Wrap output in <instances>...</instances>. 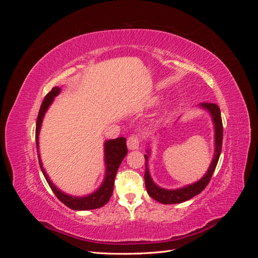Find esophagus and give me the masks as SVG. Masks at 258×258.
<instances>
[{
	"mask_svg": "<svg viewBox=\"0 0 258 258\" xmlns=\"http://www.w3.org/2000/svg\"><path fill=\"white\" fill-rule=\"evenodd\" d=\"M140 142H141V140H140L139 135H131L127 140L128 148L129 150H137V148H139Z\"/></svg>",
	"mask_w": 258,
	"mask_h": 258,
	"instance_id": "34e87169",
	"label": "esophagus"
}]
</instances>
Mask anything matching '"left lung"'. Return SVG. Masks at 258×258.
Listing matches in <instances>:
<instances>
[{"instance_id": "left-lung-1", "label": "left lung", "mask_w": 258, "mask_h": 258, "mask_svg": "<svg viewBox=\"0 0 258 258\" xmlns=\"http://www.w3.org/2000/svg\"><path fill=\"white\" fill-rule=\"evenodd\" d=\"M202 107L207 108V110L211 113L213 117V121H214V126H215V155H214V159L211 163V166L208 170L207 174L202 177L200 181L197 183L191 184L189 186H186L184 188H179L175 190H168V189H163L158 187L157 185H155L152 181V178L150 176V173H148V169H147V159L148 156L145 155V174H144V179H145V187L147 194L150 196L155 199L156 201L160 202V204L163 205H174V204H181V202H184L186 200H189L190 198L197 196L198 194H200L202 190H204L209 182L211 181V177H212V174L214 172V170L216 168V165L218 162V158H220V155L222 152V144H223V122H222V116H221V110L218 105L215 103H202Z\"/></svg>"}]
</instances>
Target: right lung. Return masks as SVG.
Here are the masks:
<instances>
[{
  "label": "right lung",
  "mask_w": 258,
  "mask_h": 258,
  "mask_svg": "<svg viewBox=\"0 0 258 258\" xmlns=\"http://www.w3.org/2000/svg\"><path fill=\"white\" fill-rule=\"evenodd\" d=\"M60 92V88L58 87H53L51 91H49L46 97L44 98V101L42 102L40 112H38L37 115V120H36V128H35V142H36V148H38V134H40V129H41V124L43 117L45 115V112L47 111L48 106L52 102L53 98L56 97L58 93ZM105 163H106V175L105 179L102 184V186L96 191L91 194L90 196L87 197H83V198H77L73 196H69V195H66L64 192L60 191L56 186H54L46 174L45 170L42 166V161L40 158V155H38V163H40V167L42 172L47 181L49 187L53 194L56 195V197L64 204L67 207L73 210H93V209H98L103 207L105 204H107L108 200H110L112 194H113V188H114V179L117 173V170H118L120 163L122 159L124 158V156L128 153V148L126 144V139L124 138H117L114 140H108V141L105 142Z\"/></svg>",
  "instance_id": "right-lung-1"
}]
</instances>
